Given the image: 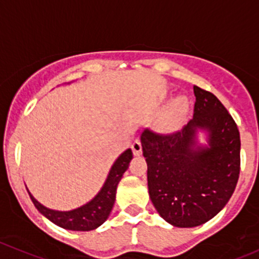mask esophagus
Listing matches in <instances>:
<instances>
[{"mask_svg": "<svg viewBox=\"0 0 259 259\" xmlns=\"http://www.w3.org/2000/svg\"><path fill=\"white\" fill-rule=\"evenodd\" d=\"M132 149H133V153H134L135 156L140 155V154H142V151H143L142 143H140V140H135V142L133 143Z\"/></svg>", "mask_w": 259, "mask_h": 259, "instance_id": "obj_1", "label": "esophagus"}]
</instances>
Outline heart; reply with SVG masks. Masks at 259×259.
<instances>
[{
  "label": "heart",
  "mask_w": 259,
  "mask_h": 259,
  "mask_svg": "<svg viewBox=\"0 0 259 259\" xmlns=\"http://www.w3.org/2000/svg\"><path fill=\"white\" fill-rule=\"evenodd\" d=\"M190 110V103L185 96H178L165 108L160 117L159 127L164 133L178 130L187 119Z\"/></svg>",
  "instance_id": "b5f03b06"
}]
</instances>
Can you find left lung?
<instances>
[{"mask_svg":"<svg viewBox=\"0 0 259 259\" xmlns=\"http://www.w3.org/2000/svg\"><path fill=\"white\" fill-rule=\"evenodd\" d=\"M193 119L178 133L145 129L140 140L148 164L149 195L164 221L179 228L215 217L236 189L241 138L233 117L209 91L194 86ZM206 134L207 145L197 140Z\"/></svg>","mask_w":259,"mask_h":259,"instance_id":"left-lung-1","label":"left lung"}]
</instances>
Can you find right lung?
Masks as SVG:
<instances>
[{
    "instance_id": "add662e5",
    "label": "right lung",
    "mask_w": 259,
    "mask_h": 259,
    "mask_svg": "<svg viewBox=\"0 0 259 259\" xmlns=\"http://www.w3.org/2000/svg\"><path fill=\"white\" fill-rule=\"evenodd\" d=\"M132 159L133 151L132 149H127L115 160L100 192L90 202L76 209L67 211L50 209L41 204L40 202H37L30 193V190L27 189L28 195H30L36 209L56 226L69 229V231H93V229L100 227L110 215V211L115 203L117 184L121 180L122 174L129 168V163L132 161Z\"/></svg>"
}]
</instances>
